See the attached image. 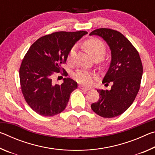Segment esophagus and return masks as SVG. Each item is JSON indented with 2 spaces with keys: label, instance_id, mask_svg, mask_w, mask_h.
Instances as JSON below:
<instances>
[{
  "label": "esophagus",
  "instance_id": "1",
  "mask_svg": "<svg viewBox=\"0 0 155 155\" xmlns=\"http://www.w3.org/2000/svg\"><path fill=\"white\" fill-rule=\"evenodd\" d=\"M79 88H80V89H81V90H85V91H87V90H90V88H87V87H83V86H81V85H79Z\"/></svg>",
  "mask_w": 155,
  "mask_h": 155
}]
</instances>
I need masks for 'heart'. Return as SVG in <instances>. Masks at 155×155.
Segmentation results:
<instances>
[{
	"instance_id": "1",
	"label": "heart",
	"mask_w": 155,
	"mask_h": 155,
	"mask_svg": "<svg viewBox=\"0 0 155 155\" xmlns=\"http://www.w3.org/2000/svg\"><path fill=\"white\" fill-rule=\"evenodd\" d=\"M85 48L94 59H101L106 53V46L103 41L96 38H91L84 43ZM75 53V46L72 47L68 56V60L72 61ZM74 78L77 83L84 85H90L93 82L94 74L88 70L80 69L74 74Z\"/></svg>"
}]
</instances>
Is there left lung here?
I'll use <instances>...</instances> for the list:
<instances>
[{
    "label": "left lung",
    "instance_id": "1",
    "mask_svg": "<svg viewBox=\"0 0 155 155\" xmlns=\"http://www.w3.org/2000/svg\"><path fill=\"white\" fill-rule=\"evenodd\" d=\"M90 35L101 37L109 46L111 59L103 83L113 84L110 90H97L100 98L91 108L101 117L118 116L129 108L140 90L143 74L140 54L130 41L117 31L102 28Z\"/></svg>",
    "mask_w": 155,
    "mask_h": 155
}]
</instances>
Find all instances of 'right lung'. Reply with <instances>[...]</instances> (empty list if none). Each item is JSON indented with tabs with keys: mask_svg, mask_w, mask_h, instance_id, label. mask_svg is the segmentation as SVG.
Returning a JSON list of instances; mask_svg holds the SVG:
<instances>
[{
	"mask_svg": "<svg viewBox=\"0 0 155 155\" xmlns=\"http://www.w3.org/2000/svg\"><path fill=\"white\" fill-rule=\"evenodd\" d=\"M87 31H59L41 37L28 49L20 68L21 90L27 104L43 116H53L65 109L77 83L64 78L61 85H53L54 72L68 73L61 68L70 51Z\"/></svg>",
	"mask_w": 155,
	"mask_h": 155,
	"instance_id": "right-lung-1",
	"label": "right lung"
}]
</instances>
